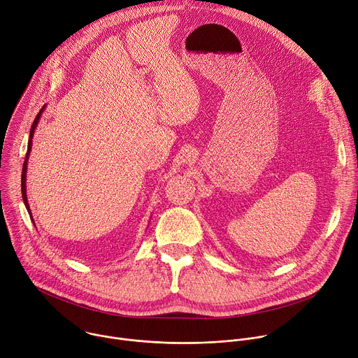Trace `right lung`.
Wrapping results in <instances>:
<instances>
[{"mask_svg": "<svg viewBox=\"0 0 358 358\" xmlns=\"http://www.w3.org/2000/svg\"><path fill=\"white\" fill-rule=\"evenodd\" d=\"M43 111V108L38 113L36 118L32 122V127H31V131H29V141H28V151H27V157H25V161H24V166H22V176H21V190H22V199H24V203L31 214V210H29V204H28V199H27V186H25V175H27V162H28V157H29V151H31V147H32V138H34V131L38 125V121H39V117H41V113ZM31 219H32V214H31Z\"/></svg>", "mask_w": 358, "mask_h": 358, "instance_id": "1", "label": "right lung"}]
</instances>
